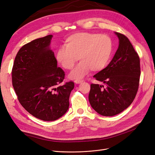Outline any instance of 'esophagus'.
<instances>
[{"label":"esophagus","mask_w":155,"mask_h":155,"mask_svg":"<svg viewBox=\"0 0 155 155\" xmlns=\"http://www.w3.org/2000/svg\"><path fill=\"white\" fill-rule=\"evenodd\" d=\"M76 84H79V83H81L83 82V80H75L74 81Z\"/></svg>","instance_id":"1"}]
</instances>
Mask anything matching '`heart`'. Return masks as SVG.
<instances>
[{
	"label": "heart",
	"mask_w": 155,
	"mask_h": 155,
	"mask_svg": "<svg viewBox=\"0 0 155 155\" xmlns=\"http://www.w3.org/2000/svg\"><path fill=\"white\" fill-rule=\"evenodd\" d=\"M65 46L58 50L56 60L66 70L72 69L79 59L81 61L69 75L70 79L76 80L85 77L91 70H104L109 63L113 50L110 37L99 33H76L67 38Z\"/></svg>",
	"instance_id": "heart-1"
}]
</instances>
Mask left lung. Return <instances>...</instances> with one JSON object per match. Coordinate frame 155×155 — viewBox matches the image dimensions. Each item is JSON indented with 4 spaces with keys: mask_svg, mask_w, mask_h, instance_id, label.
Instances as JSON below:
<instances>
[{
    "mask_svg": "<svg viewBox=\"0 0 155 155\" xmlns=\"http://www.w3.org/2000/svg\"><path fill=\"white\" fill-rule=\"evenodd\" d=\"M119 39L116 52L108 66L93 77L105 85L91 84L88 100L98 114L112 116L132 104L140 76V58L125 35L114 32Z\"/></svg>",
    "mask_w": 155,
    "mask_h": 155,
    "instance_id": "8db88e82",
    "label": "left lung"
}]
</instances>
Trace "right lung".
<instances>
[{
    "instance_id": "add662e5",
    "label": "right lung",
    "mask_w": 155,
    "mask_h": 155,
    "mask_svg": "<svg viewBox=\"0 0 155 155\" xmlns=\"http://www.w3.org/2000/svg\"><path fill=\"white\" fill-rule=\"evenodd\" d=\"M52 35L25 45L17 52L12 68V85L21 105L35 118L54 121L68 109L74 83L61 85L64 78L50 49Z\"/></svg>"
}]
</instances>
